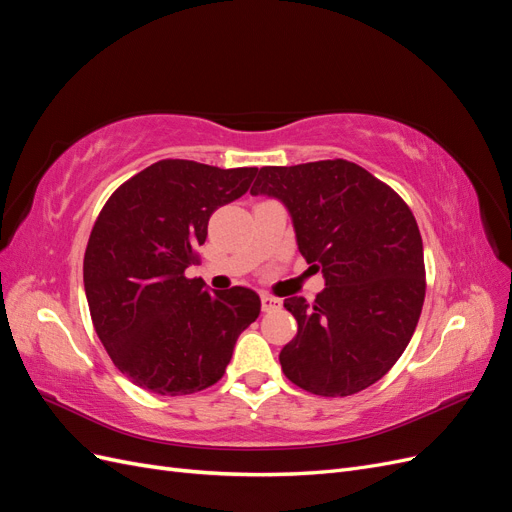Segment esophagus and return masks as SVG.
<instances>
[{
  "label": "esophagus",
  "mask_w": 512,
  "mask_h": 512,
  "mask_svg": "<svg viewBox=\"0 0 512 512\" xmlns=\"http://www.w3.org/2000/svg\"><path fill=\"white\" fill-rule=\"evenodd\" d=\"M260 305H262V312H275V309L282 307V301L277 297H271V294H262Z\"/></svg>",
  "instance_id": "1"
}]
</instances>
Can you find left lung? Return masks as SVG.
Here are the masks:
<instances>
[{
	"label": "left lung",
	"instance_id": "8db88e82",
	"mask_svg": "<svg viewBox=\"0 0 512 512\" xmlns=\"http://www.w3.org/2000/svg\"><path fill=\"white\" fill-rule=\"evenodd\" d=\"M250 194L282 200L301 256L327 282L314 303L284 301L299 324L280 352L286 378L320 397L378 382L410 344L425 301L423 239L404 198L339 158L262 166Z\"/></svg>",
	"mask_w": 512,
	"mask_h": 512
}]
</instances>
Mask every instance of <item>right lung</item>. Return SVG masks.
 <instances>
[{
	"label": "right lung",
	"mask_w": 512,
	"mask_h": 512,
	"mask_svg": "<svg viewBox=\"0 0 512 512\" xmlns=\"http://www.w3.org/2000/svg\"><path fill=\"white\" fill-rule=\"evenodd\" d=\"M258 168L160 160L121 183L91 228L83 282L94 329L136 386L192 395L218 382L237 337L260 314L243 286L207 292L196 247L215 209L243 196Z\"/></svg>",
	"instance_id": "1"
}]
</instances>
